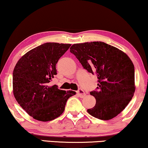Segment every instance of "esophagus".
Wrapping results in <instances>:
<instances>
[{
  "mask_svg": "<svg viewBox=\"0 0 148 148\" xmlns=\"http://www.w3.org/2000/svg\"><path fill=\"white\" fill-rule=\"evenodd\" d=\"M77 93L81 98L84 97L86 96V92H84V90H82V89H79V90L77 91Z\"/></svg>",
  "mask_w": 148,
  "mask_h": 148,
  "instance_id": "obj_1",
  "label": "esophagus"
}]
</instances>
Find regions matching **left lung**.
Listing matches in <instances>:
<instances>
[{"instance_id":"obj_1","label":"left lung","mask_w":148,"mask_h":148,"mask_svg":"<svg viewBox=\"0 0 148 148\" xmlns=\"http://www.w3.org/2000/svg\"><path fill=\"white\" fill-rule=\"evenodd\" d=\"M70 52L84 69L96 74L99 79L98 90L90 92L95 98L96 104L87 112L101 120L117 116L135 91L134 66L130 58L120 49L103 42L74 44Z\"/></svg>"}]
</instances>
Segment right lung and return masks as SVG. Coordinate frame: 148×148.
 <instances>
[{"label":"right lung","mask_w":148,"mask_h":148,"mask_svg":"<svg viewBox=\"0 0 148 148\" xmlns=\"http://www.w3.org/2000/svg\"><path fill=\"white\" fill-rule=\"evenodd\" d=\"M71 44L47 42L22 56L13 72V93L29 115L40 121L58 118L75 91L60 90L49 83L56 73V65Z\"/></svg>","instance_id":"right-lung-1"}]
</instances>
